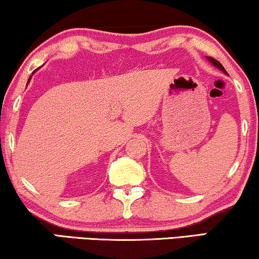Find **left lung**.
Returning <instances> with one entry per match:
<instances>
[{"mask_svg": "<svg viewBox=\"0 0 259 259\" xmlns=\"http://www.w3.org/2000/svg\"><path fill=\"white\" fill-rule=\"evenodd\" d=\"M207 60H209V61L211 62V63H212L213 65H216V67H217V68H220L222 71H223V72H225V74H227V70H225V69H224V67H223V65H222V64L220 63V62H218L217 60H214V58H212V57H207Z\"/></svg>", "mask_w": 259, "mask_h": 259, "instance_id": "left-lung-1", "label": "left lung"}]
</instances>
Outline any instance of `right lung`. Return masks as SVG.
<instances>
[{"mask_svg":"<svg viewBox=\"0 0 259 259\" xmlns=\"http://www.w3.org/2000/svg\"><path fill=\"white\" fill-rule=\"evenodd\" d=\"M29 81H30V78H29V79H28V82H29Z\"/></svg>","mask_w":259,"mask_h":259,"instance_id":"right-lung-1","label":"right lung"}]
</instances>
